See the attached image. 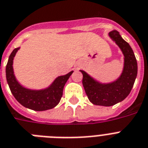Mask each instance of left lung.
I'll return each instance as SVG.
<instances>
[{"label": "left lung", "mask_w": 148, "mask_h": 148, "mask_svg": "<svg viewBox=\"0 0 148 148\" xmlns=\"http://www.w3.org/2000/svg\"><path fill=\"white\" fill-rule=\"evenodd\" d=\"M109 36L124 55L123 69L119 77L111 82L101 83L84 71L80 70L83 74V86L89 100L94 105L103 106H111L124 100L130 93L138 74L136 58L129 44L116 30L109 32Z\"/></svg>", "instance_id": "1"}]
</instances>
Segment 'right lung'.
I'll return each instance as SVG.
<instances>
[{
  "instance_id": "add662e5",
  "label": "right lung",
  "mask_w": 148,
  "mask_h": 148,
  "mask_svg": "<svg viewBox=\"0 0 148 148\" xmlns=\"http://www.w3.org/2000/svg\"><path fill=\"white\" fill-rule=\"evenodd\" d=\"M20 49H14L6 66V78L12 94L24 107L32 110L45 111L55 107L61 100L64 86L74 71L65 75L58 76L45 88L34 90L25 87L16 78L13 66L14 57Z\"/></svg>"
}]
</instances>
